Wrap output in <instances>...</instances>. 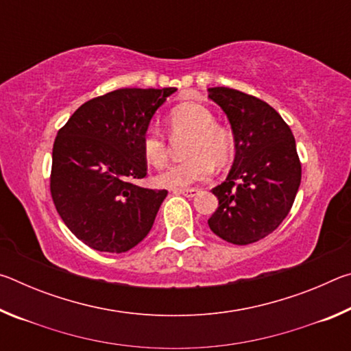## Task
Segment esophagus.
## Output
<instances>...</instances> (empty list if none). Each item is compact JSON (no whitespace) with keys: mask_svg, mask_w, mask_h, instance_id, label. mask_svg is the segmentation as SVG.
<instances>
[{"mask_svg":"<svg viewBox=\"0 0 351 351\" xmlns=\"http://www.w3.org/2000/svg\"><path fill=\"white\" fill-rule=\"evenodd\" d=\"M173 193L184 195L187 198H193L198 193V189H173Z\"/></svg>","mask_w":351,"mask_h":351,"instance_id":"1","label":"esophagus"}]
</instances>
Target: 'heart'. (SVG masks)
I'll use <instances>...</instances> for the list:
<instances>
[{
  "mask_svg": "<svg viewBox=\"0 0 351 351\" xmlns=\"http://www.w3.org/2000/svg\"><path fill=\"white\" fill-rule=\"evenodd\" d=\"M173 134H192L189 141L187 161L171 165L158 176V184L169 189L189 187L204 181L212 173V162L224 164L232 154V136L228 130L215 125V117L204 106L184 104L169 116ZM142 153L148 164L164 167L167 162V144L156 128H148L142 136Z\"/></svg>",
  "mask_w": 351,
  "mask_h": 351,
  "instance_id": "obj_1",
  "label": "heart"
}]
</instances>
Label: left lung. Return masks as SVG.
I'll return each instance as SVG.
<instances>
[{
  "instance_id": "8db88e82",
  "label": "left lung",
  "mask_w": 351,
  "mask_h": 351,
  "mask_svg": "<svg viewBox=\"0 0 351 351\" xmlns=\"http://www.w3.org/2000/svg\"><path fill=\"white\" fill-rule=\"evenodd\" d=\"M228 116L235 158L228 178L212 189L218 209L210 230L232 245L255 243L278 228L293 207L302 167L291 128L263 100L230 88H209Z\"/></svg>"
}]
</instances>
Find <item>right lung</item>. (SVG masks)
<instances>
[{"label":"right lung","instance_id":"add662e5","mask_svg":"<svg viewBox=\"0 0 351 351\" xmlns=\"http://www.w3.org/2000/svg\"><path fill=\"white\" fill-rule=\"evenodd\" d=\"M176 88H121L88 100L52 148L51 193L63 223L100 252L122 254L145 239L167 190L136 186L147 175L142 136Z\"/></svg>","mask_w":351,"mask_h":351}]
</instances>
